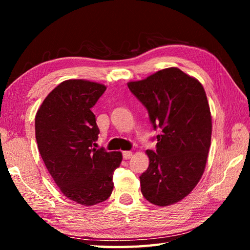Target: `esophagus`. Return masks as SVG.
Instances as JSON below:
<instances>
[{"instance_id":"34e87169","label":"esophagus","mask_w":250,"mask_h":250,"mask_svg":"<svg viewBox=\"0 0 250 250\" xmlns=\"http://www.w3.org/2000/svg\"><path fill=\"white\" fill-rule=\"evenodd\" d=\"M122 156H124V159H125V160H129V159H131L132 156H133V152L126 150L122 152Z\"/></svg>"}]
</instances>
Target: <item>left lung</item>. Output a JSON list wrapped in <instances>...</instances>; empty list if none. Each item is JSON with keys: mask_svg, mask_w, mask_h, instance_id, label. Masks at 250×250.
Returning <instances> with one entry per match:
<instances>
[{"mask_svg": "<svg viewBox=\"0 0 250 250\" xmlns=\"http://www.w3.org/2000/svg\"><path fill=\"white\" fill-rule=\"evenodd\" d=\"M128 87L147 108L153 129L162 131L156 151H146L149 167L140 176L142 193L158 206L177 203L200 182L208 156L211 115L205 90L177 67Z\"/></svg>", "mask_w": 250, "mask_h": 250, "instance_id": "8db88e82", "label": "left lung"}]
</instances>
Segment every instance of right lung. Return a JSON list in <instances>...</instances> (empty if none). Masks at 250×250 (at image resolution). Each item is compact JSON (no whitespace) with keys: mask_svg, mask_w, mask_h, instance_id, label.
<instances>
[{"mask_svg":"<svg viewBox=\"0 0 250 250\" xmlns=\"http://www.w3.org/2000/svg\"><path fill=\"white\" fill-rule=\"evenodd\" d=\"M106 87L68 79L52 90L35 116L39 150L51 177L66 198L84 206L107 200L120 151L95 148L100 130L91 108Z\"/></svg>","mask_w":250,"mask_h":250,"instance_id":"right-lung-1","label":"right lung"}]
</instances>
